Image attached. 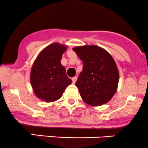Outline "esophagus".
<instances>
[{
	"mask_svg": "<svg viewBox=\"0 0 148 148\" xmlns=\"http://www.w3.org/2000/svg\"><path fill=\"white\" fill-rule=\"evenodd\" d=\"M71 79H72L73 83H75L76 81H77V77H72V78H71Z\"/></svg>",
	"mask_w": 148,
	"mask_h": 148,
	"instance_id": "obj_1",
	"label": "esophagus"
}]
</instances>
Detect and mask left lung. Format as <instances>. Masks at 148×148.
Returning a JSON list of instances; mask_svg holds the SVG:
<instances>
[{"label":"left lung","instance_id":"8db88e82","mask_svg":"<svg viewBox=\"0 0 148 148\" xmlns=\"http://www.w3.org/2000/svg\"><path fill=\"white\" fill-rule=\"evenodd\" d=\"M83 62L82 71L75 84L84 102L91 106L108 102L117 91L119 71L112 56L95 45L73 48Z\"/></svg>","mask_w":148,"mask_h":148}]
</instances>
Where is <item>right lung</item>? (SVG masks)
<instances>
[{
	"label": "right lung",
	"mask_w": 148,
	"mask_h": 148,
	"mask_svg": "<svg viewBox=\"0 0 148 148\" xmlns=\"http://www.w3.org/2000/svg\"><path fill=\"white\" fill-rule=\"evenodd\" d=\"M67 46L59 43L50 44L37 56L31 68V84L38 99L52 102L63 95L66 87L72 81L66 76L61 64Z\"/></svg>",
	"instance_id": "1"
}]
</instances>
